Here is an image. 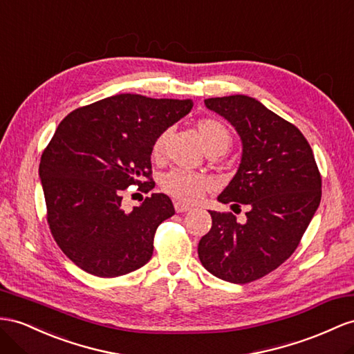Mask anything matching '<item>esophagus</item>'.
Masks as SVG:
<instances>
[{
  "label": "esophagus",
  "instance_id": "esophagus-1",
  "mask_svg": "<svg viewBox=\"0 0 354 354\" xmlns=\"http://www.w3.org/2000/svg\"><path fill=\"white\" fill-rule=\"evenodd\" d=\"M189 209H192V206H188V205H185L183 202H175V211L176 212H187Z\"/></svg>",
  "mask_w": 354,
  "mask_h": 354
}]
</instances>
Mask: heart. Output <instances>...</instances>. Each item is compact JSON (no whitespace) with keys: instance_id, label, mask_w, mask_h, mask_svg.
I'll return each mask as SVG.
<instances>
[{"instance_id":"1","label":"heart","mask_w":354,"mask_h":354,"mask_svg":"<svg viewBox=\"0 0 354 354\" xmlns=\"http://www.w3.org/2000/svg\"><path fill=\"white\" fill-rule=\"evenodd\" d=\"M196 130L201 136L205 149L211 156H220L227 152L232 145V133L229 127L215 118H201L196 122ZM169 139V130L160 133L151 148V158L153 161H161L165 157L166 143ZM160 187L166 194L171 196L179 202L193 203L197 202L207 189H211L212 180L206 175L193 174V171L174 169L166 171L160 178Z\"/></svg>"}]
</instances>
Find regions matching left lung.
I'll return each mask as SVG.
<instances>
[{"mask_svg":"<svg viewBox=\"0 0 354 354\" xmlns=\"http://www.w3.org/2000/svg\"><path fill=\"white\" fill-rule=\"evenodd\" d=\"M205 104L242 139L239 169L218 201L247 205L248 212L238 223L232 212L209 211L212 227L198 242V259L216 278L247 284L293 254L320 205L322 176L305 136L256 98L215 97Z\"/></svg>","mask_w":354,"mask_h":354,"instance_id":"8db88e82","label":"left lung"}]
</instances>
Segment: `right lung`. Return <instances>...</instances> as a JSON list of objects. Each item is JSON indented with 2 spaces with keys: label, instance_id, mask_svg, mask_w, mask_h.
I'll return each instance as SVG.
<instances>
[{
  "label": "right lung",
  "instance_id": "obj_1",
  "mask_svg": "<svg viewBox=\"0 0 354 354\" xmlns=\"http://www.w3.org/2000/svg\"><path fill=\"white\" fill-rule=\"evenodd\" d=\"M193 107L192 100L118 94L68 113L44 148L40 178L53 239L76 266L113 278L145 266L158 225L175 214L162 193L125 211L129 187L156 185L151 148Z\"/></svg>",
  "mask_w": 354,
  "mask_h": 354
}]
</instances>
